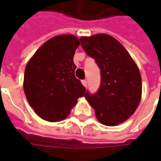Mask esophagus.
Listing matches in <instances>:
<instances>
[{"label": "esophagus", "instance_id": "1", "mask_svg": "<svg viewBox=\"0 0 161 161\" xmlns=\"http://www.w3.org/2000/svg\"><path fill=\"white\" fill-rule=\"evenodd\" d=\"M82 84H83L84 87H86L87 84H88V82H87V80H83L82 81Z\"/></svg>", "mask_w": 161, "mask_h": 161}]
</instances>
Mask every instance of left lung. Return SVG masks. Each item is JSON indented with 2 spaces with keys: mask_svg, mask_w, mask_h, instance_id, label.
Segmentation results:
<instances>
[{
  "mask_svg": "<svg viewBox=\"0 0 161 161\" xmlns=\"http://www.w3.org/2000/svg\"><path fill=\"white\" fill-rule=\"evenodd\" d=\"M86 53L101 69V87L96 95L84 97L99 122L108 126L124 123L136 112L142 98V77L128 51L108 34L81 36Z\"/></svg>",
  "mask_w": 161,
  "mask_h": 161,
  "instance_id": "1",
  "label": "left lung"
}]
</instances>
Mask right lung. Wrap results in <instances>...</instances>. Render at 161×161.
<instances>
[{
	"instance_id": "right-lung-1",
	"label": "right lung",
	"mask_w": 161,
	"mask_h": 161,
	"mask_svg": "<svg viewBox=\"0 0 161 161\" xmlns=\"http://www.w3.org/2000/svg\"><path fill=\"white\" fill-rule=\"evenodd\" d=\"M79 44L73 35L55 36L44 42L26 64L25 95L42 119L62 121L77 99L85 95V88L75 77L73 56Z\"/></svg>"
}]
</instances>
